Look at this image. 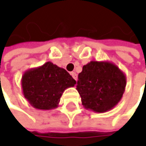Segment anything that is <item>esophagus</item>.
Listing matches in <instances>:
<instances>
[{
    "instance_id": "esophagus-1",
    "label": "esophagus",
    "mask_w": 146,
    "mask_h": 146,
    "mask_svg": "<svg viewBox=\"0 0 146 146\" xmlns=\"http://www.w3.org/2000/svg\"><path fill=\"white\" fill-rule=\"evenodd\" d=\"M71 75H72V77H73L75 80H77V78H78V75H77V73H74V72H72V73H71Z\"/></svg>"
}]
</instances>
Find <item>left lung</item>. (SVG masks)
I'll list each match as a JSON object with an SVG mask.
<instances>
[{"label": "left lung", "instance_id": "8db88e82", "mask_svg": "<svg viewBox=\"0 0 146 146\" xmlns=\"http://www.w3.org/2000/svg\"><path fill=\"white\" fill-rule=\"evenodd\" d=\"M76 90L84 107L95 112L111 110L121 101L127 78L124 73L110 62L91 61L78 74Z\"/></svg>", "mask_w": 146, "mask_h": 146}]
</instances>
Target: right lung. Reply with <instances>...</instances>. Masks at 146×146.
Returning a JSON list of instances; mask_svg holds the SVG:
<instances>
[{"mask_svg":"<svg viewBox=\"0 0 146 146\" xmlns=\"http://www.w3.org/2000/svg\"><path fill=\"white\" fill-rule=\"evenodd\" d=\"M75 84L76 81L64 68L50 62L27 70L21 80L24 97L39 110L56 108L64 90Z\"/></svg>","mask_w":146,"mask_h":146,"instance_id":"add662e5","label":"right lung"}]
</instances>
